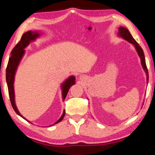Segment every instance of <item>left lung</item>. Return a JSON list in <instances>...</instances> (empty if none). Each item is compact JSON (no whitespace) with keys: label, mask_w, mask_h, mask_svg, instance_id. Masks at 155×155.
I'll return each mask as SVG.
<instances>
[{"label":"left lung","mask_w":155,"mask_h":155,"mask_svg":"<svg viewBox=\"0 0 155 155\" xmlns=\"http://www.w3.org/2000/svg\"><path fill=\"white\" fill-rule=\"evenodd\" d=\"M118 35L122 38H124V39H126V41H128L130 43L133 44V45L135 46V48H136V51H137V54H138L139 56L140 57L141 59V63L142 65H143L144 70L146 72V74H147V81L148 82V80H149V75H148V71H147V65H146L145 63V56H144L143 50L140 46H139V44L137 43V41L133 39L132 35H130V33L129 32V31L126 28H125L124 27H120L118 28Z\"/></svg>","instance_id":"obj_1"}]
</instances>
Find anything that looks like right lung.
Returning a JSON list of instances; mask_svg holds the SVG:
<instances>
[{
	"instance_id": "1",
	"label": "right lung",
	"mask_w": 155,
	"mask_h": 155,
	"mask_svg": "<svg viewBox=\"0 0 155 155\" xmlns=\"http://www.w3.org/2000/svg\"><path fill=\"white\" fill-rule=\"evenodd\" d=\"M39 36V34L38 31H29L27 32L24 33L22 36L20 41L16 44L15 46L13 48V49L11 51V56H10L9 61H8V63L7 65V68H6V82H7L8 88V93H9L10 102H11V105L12 108H13L14 111L16 112L17 114L19 116H22L18 111V109H17L15 103V93H14V79H15V74L17 68L20 63L21 59H22L23 55L25 54L24 48L27 47V46L29 44L31 41H34ZM75 78L73 76L70 77L64 83L62 84V90H63V98L65 99V97L67 96L68 92L69 89L71 88L72 85L75 84ZM65 116V111L63 112V115L61 116L58 121L56 124H58L60 122L61 120L63 119Z\"/></svg>"
}]
</instances>
